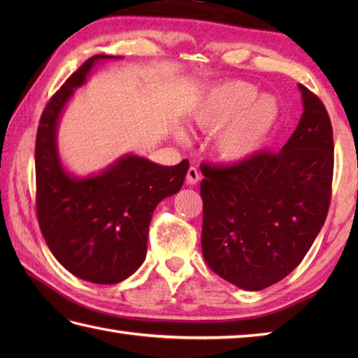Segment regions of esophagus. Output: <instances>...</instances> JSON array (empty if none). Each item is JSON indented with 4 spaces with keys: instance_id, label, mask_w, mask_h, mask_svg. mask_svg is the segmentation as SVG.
Wrapping results in <instances>:
<instances>
[{
    "instance_id": "34e87169",
    "label": "esophagus",
    "mask_w": 358,
    "mask_h": 358,
    "mask_svg": "<svg viewBox=\"0 0 358 358\" xmlns=\"http://www.w3.org/2000/svg\"><path fill=\"white\" fill-rule=\"evenodd\" d=\"M200 181V172L196 171V167H189V171H187V175H186V183L187 185H191V186H194V185H196Z\"/></svg>"
}]
</instances>
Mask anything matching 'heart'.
<instances>
[{"instance_id": "b5f03b06", "label": "heart", "mask_w": 358, "mask_h": 358, "mask_svg": "<svg viewBox=\"0 0 358 358\" xmlns=\"http://www.w3.org/2000/svg\"><path fill=\"white\" fill-rule=\"evenodd\" d=\"M280 108L275 98L258 95L246 81H226L215 87L196 106L194 123L204 132H215L214 149L226 163H240L255 155L277 126ZM181 141L186 140L178 132Z\"/></svg>"}]
</instances>
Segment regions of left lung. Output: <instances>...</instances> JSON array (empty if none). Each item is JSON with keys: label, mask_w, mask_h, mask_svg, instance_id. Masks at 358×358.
<instances>
[{"label": "left lung", "mask_w": 358, "mask_h": 358, "mask_svg": "<svg viewBox=\"0 0 358 358\" xmlns=\"http://www.w3.org/2000/svg\"><path fill=\"white\" fill-rule=\"evenodd\" d=\"M303 113L278 154L203 164V257L220 277L262 291L289 275L322 231L331 201L334 138L320 98L303 85Z\"/></svg>", "instance_id": "8db88e82"}]
</instances>
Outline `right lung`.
Wrapping results in <instances>:
<instances>
[{
    "label": "right lung",
    "mask_w": 358,
    "mask_h": 358,
    "mask_svg": "<svg viewBox=\"0 0 358 358\" xmlns=\"http://www.w3.org/2000/svg\"><path fill=\"white\" fill-rule=\"evenodd\" d=\"M95 55L50 98L35 146L36 214L53 257L75 277L113 285L131 277L146 258L149 224L158 203L183 186L189 162L162 166L126 154L87 177L66 171L58 152V126L66 104L106 59Z\"/></svg>",
    "instance_id": "right-lung-1"
}]
</instances>
